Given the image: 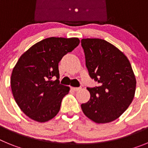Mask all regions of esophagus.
Segmentation results:
<instances>
[{
  "label": "esophagus",
  "instance_id": "1",
  "mask_svg": "<svg viewBox=\"0 0 148 148\" xmlns=\"http://www.w3.org/2000/svg\"><path fill=\"white\" fill-rule=\"evenodd\" d=\"M72 90L74 91H79L80 90H82V87H72Z\"/></svg>",
  "mask_w": 148,
  "mask_h": 148
}]
</instances>
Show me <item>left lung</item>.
Masks as SVG:
<instances>
[{
	"instance_id": "obj_1",
	"label": "left lung",
	"mask_w": 148,
	"mask_h": 148,
	"mask_svg": "<svg viewBox=\"0 0 148 148\" xmlns=\"http://www.w3.org/2000/svg\"><path fill=\"white\" fill-rule=\"evenodd\" d=\"M90 76L98 82V87L89 88L90 99L82 104L87 118L98 124L118 119L131 104L136 80L130 61L114 45L99 38H83Z\"/></svg>"
}]
</instances>
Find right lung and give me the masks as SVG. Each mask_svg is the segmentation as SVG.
<instances>
[{
  "label": "right lung",
  "instance_id": "obj_1",
  "mask_svg": "<svg viewBox=\"0 0 148 148\" xmlns=\"http://www.w3.org/2000/svg\"><path fill=\"white\" fill-rule=\"evenodd\" d=\"M79 43L78 38H48L32 46L18 59L12 73V92L29 118L45 122L58 114L63 98L70 91V87L59 84L58 63Z\"/></svg>",
  "mask_w": 148,
  "mask_h": 148
}]
</instances>
